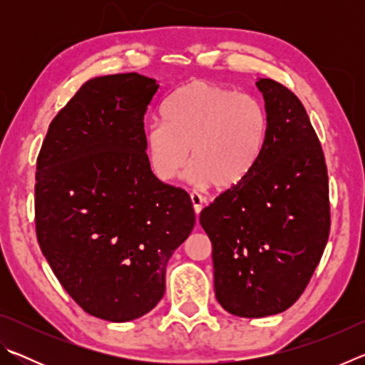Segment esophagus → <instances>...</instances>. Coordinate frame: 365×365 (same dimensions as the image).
Wrapping results in <instances>:
<instances>
[{
    "instance_id": "1",
    "label": "esophagus",
    "mask_w": 365,
    "mask_h": 365,
    "mask_svg": "<svg viewBox=\"0 0 365 365\" xmlns=\"http://www.w3.org/2000/svg\"><path fill=\"white\" fill-rule=\"evenodd\" d=\"M190 197H191V202H193L195 212L200 214L202 206H205V197H202L200 193H196V191H193V193L190 195Z\"/></svg>"
}]
</instances>
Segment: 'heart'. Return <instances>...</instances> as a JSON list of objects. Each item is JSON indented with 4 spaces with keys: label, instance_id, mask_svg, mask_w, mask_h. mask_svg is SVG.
Here are the masks:
<instances>
[{
    "label": "heart",
    "instance_id": "1",
    "mask_svg": "<svg viewBox=\"0 0 365 365\" xmlns=\"http://www.w3.org/2000/svg\"><path fill=\"white\" fill-rule=\"evenodd\" d=\"M164 122L146 127L145 145L154 174L163 182L180 177L196 187L238 185L255 168L267 133L265 113L255 98L211 82H190L163 106Z\"/></svg>",
    "mask_w": 365,
    "mask_h": 365
}]
</instances>
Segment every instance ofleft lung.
<instances>
[{
    "label": "left lung",
    "mask_w": 365,
    "mask_h": 365,
    "mask_svg": "<svg viewBox=\"0 0 365 365\" xmlns=\"http://www.w3.org/2000/svg\"><path fill=\"white\" fill-rule=\"evenodd\" d=\"M267 133L250 175L201 211L212 243L215 298L227 312L259 319L298 301L330 233L329 175L302 103L259 78Z\"/></svg>",
    "instance_id": "obj_1"
}]
</instances>
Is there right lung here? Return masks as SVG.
Here are the masks:
<instances>
[{
  "mask_svg": "<svg viewBox=\"0 0 365 365\" xmlns=\"http://www.w3.org/2000/svg\"><path fill=\"white\" fill-rule=\"evenodd\" d=\"M158 88L137 72L88 80L49 123L36 159L43 256L71 298L109 322L158 304L165 265L195 227L190 195L148 160L143 119Z\"/></svg>",
  "mask_w": 365,
  "mask_h": 365,
  "instance_id": "obj_1",
  "label": "right lung"
}]
</instances>
